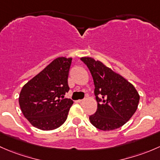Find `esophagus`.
<instances>
[{"label": "esophagus", "mask_w": 160, "mask_h": 160, "mask_svg": "<svg viewBox=\"0 0 160 160\" xmlns=\"http://www.w3.org/2000/svg\"><path fill=\"white\" fill-rule=\"evenodd\" d=\"M78 102L79 103V104H82V103L85 102V100H84V99H82V100H78Z\"/></svg>", "instance_id": "1"}]
</instances>
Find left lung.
Masks as SVG:
<instances>
[{
    "mask_svg": "<svg viewBox=\"0 0 160 160\" xmlns=\"http://www.w3.org/2000/svg\"><path fill=\"white\" fill-rule=\"evenodd\" d=\"M81 60L91 72L98 102L96 112L89 116L90 122L103 131L122 126L137 109L139 102L137 90L124 77L100 61L91 57H82ZM98 95L102 97V100Z\"/></svg>",
    "mask_w": 160,
    "mask_h": 160,
    "instance_id": "obj_1",
    "label": "left lung"
}]
</instances>
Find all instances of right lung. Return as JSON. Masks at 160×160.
Returning a JSON list of instances; mask_svg holds the SVG:
<instances>
[{
    "label": "right lung",
    "instance_id": "obj_1",
    "mask_svg": "<svg viewBox=\"0 0 160 160\" xmlns=\"http://www.w3.org/2000/svg\"><path fill=\"white\" fill-rule=\"evenodd\" d=\"M72 58L58 57L23 86L19 105L34 127L44 131L60 127L73 101L64 98L69 90L68 77Z\"/></svg>",
    "mask_w": 160,
    "mask_h": 160
}]
</instances>
